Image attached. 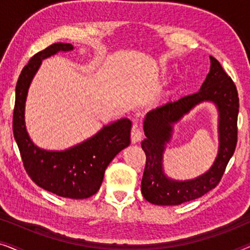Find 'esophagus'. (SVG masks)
I'll list each match as a JSON object with an SVG mask.
<instances>
[{
  "mask_svg": "<svg viewBox=\"0 0 250 250\" xmlns=\"http://www.w3.org/2000/svg\"><path fill=\"white\" fill-rule=\"evenodd\" d=\"M131 139L133 143L140 142L143 139V132L142 129L139 127V125H133L132 131H131Z\"/></svg>",
  "mask_w": 250,
  "mask_h": 250,
  "instance_id": "obj_1",
  "label": "esophagus"
}]
</instances>
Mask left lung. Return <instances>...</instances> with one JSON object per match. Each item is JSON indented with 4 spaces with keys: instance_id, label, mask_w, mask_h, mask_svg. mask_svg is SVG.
I'll list each match as a JSON object with an SVG mask.
<instances>
[{
    "instance_id": "1",
    "label": "left lung",
    "mask_w": 250,
    "mask_h": 250,
    "mask_svg": "<svg viewBox=\"0 0 250 250\" xmlns=\"http://www.w3.org/2000/svg\"><path fill=\"white\" fill-rule=\"evenodd\" d=\"M210 69L196 93L149 111L143 122L146 139L141 143L146 162L141 191L149 203L173 206L197 199L214 189L223 176L229 160L233 156L238 139L239 97L237 87L221 63L209 57ZM203 102H211L219 111V151L211 168L191 180H174L163 170V152L170 141L172 126L184 114Z\"/></svg>"
}]
</instances>
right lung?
<instances>
[{
    "mask_svg": "<svg viewBox=\"0 0 250 250\" xmlns=\"http://www.w3.org/2000/svg\"><path fill=\"white\" fill-rule=\"evenodd\" d=\"M69 43H54L36 53L23 67L16 86L13 135L30 179L57 196L85 199L100 189L104 170L118 152L131 143L132 122L122 118L104 125L93 136L69 149H41L30 140L25 123L27 94L42 60L58 52H69Z\"/></svg>",
    "mask_w": 250,
    "mask_h": 250,
    "instance_id": "add662e5",
    "label": "right lung"
}]
</instances>
